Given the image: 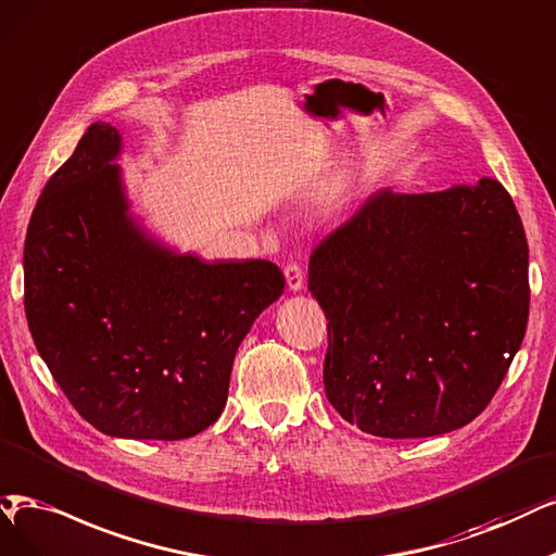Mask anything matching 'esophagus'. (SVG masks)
<instances>
[{
	"instance_id": "34e87169",
	"label": "esophagus",
	"mask_w": 556,
	"mask_h": 556,
	"mask_svg": "<svg viewBox=\"0 0 556 556\" xmlns=\"http://www.w3.org/2000/svg\"><path fill=\"white\" fill-rule=\"evenodd\" d=\"M283 277H286V283H289V289L293 293L302 291L304 289V270L298 265V263H289L283 267Z\"/></svg>"
}]
</instances>
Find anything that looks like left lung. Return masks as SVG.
Instances as JSON below:
<instances>
[{
    "instance_id": "obj_1",
    "label": "left lung",
    "mask_w": 556,
    "mask_h": 556,
    "mask_svg": "<svg viewBox=\"0 0 556 556\" xmlns=\"http://www.w3.org/2000/svg\"><path fill=\"white\" fill-rule=\"evenodd\" d=\"M527 270L520 215L495 178L374 194L309 261V291L330 320L327 401L378 438L467 426L522 345Z\"/></svg>"
}]
</instances>
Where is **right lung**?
I'll return each mask as SVG.
<instances>
[{"label":"right lung","instance_id":"add662e5","mask_svg":"<svg viewBox=\"0 0 556 556\" xmlns=\"http://www.w3.org/2000/svg\"><path fill=\"white\" fill-rule=\"evenodd\" d=\"M121 153V132L91 123L40 192L25 314L61 392L100 433L185 440L222 415L238 345L286 279L270 261H203L153 236Z\"/></svg>","mask_w":556,"mask_h":556}]
</instances>
